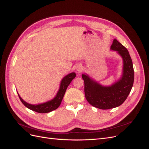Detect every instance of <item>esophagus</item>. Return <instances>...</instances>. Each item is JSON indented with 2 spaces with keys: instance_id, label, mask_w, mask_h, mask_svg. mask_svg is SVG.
<instances>
[{
  "instance_id": "obj_1",
  "label": "esophagus",
  "mask_w": 149,
  "mask_h": 149,
  "mask_svg": "<svg viewBox=\"0 0 149 149\" xmlns=\"http://www.w3.org/2000/svg\"><path fill=\"white\" fill-rule=\"evenodd\" d=\"M83 71V68L81 66V65H77V66H76V71L77 72H81Z\"/></svg>"
}]
</instances>
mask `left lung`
<instances>
[{
    "mask_svg": "<svg viewBox=\"0 0 149 149\" xmlns=\"http://www.w3.org/2000/svg\"><path fill=\"white\" fill-rule=\"evenodd\" d=\"M110 49L116 51L123 59L120 78L111 85H102L86 73L82 74L85 83V95L90 105L100 109L117 107L125 102L130 94L134 81L132 60L126 48L114 39Z\"/></svg>",
    "mask_w": 149,
    "mask_h": 149,
    "instance_id": "8db88e82",
    "label": "left lung"
}]
</instances>
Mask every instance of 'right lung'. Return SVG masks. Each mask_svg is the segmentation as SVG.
<instances>
[{
  "label": "right lung",
  "mask_w": 149,
  "mask_h": 149,
  "mask_svg": "<svg viewBox=\"0 0 149 149\" xmlns=\"http://www.w3.org/2000/svg\"><path fill=\"white\" fill-rule=\"evenodd\" d=\"M75 77L76 73L74 72L65 76L61 81L59 88L58 90L56 96L52 99L47 101L45 102L38 104H31L24 101L17 93L18 96L19 97L21 102L29 109L38 112V113H47V112L56 110L59 107L68 86Z\"/></svg>",
  "instance_id": "obj_1"
}]
</instances>
